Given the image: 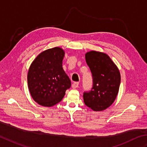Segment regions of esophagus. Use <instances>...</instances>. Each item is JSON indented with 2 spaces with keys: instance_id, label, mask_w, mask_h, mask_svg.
<instances>
[{
  "instance_id": "esophagus-1",
  "label": "esophagus",
  "mask_w": 147,
  "mask_h": 147,
  "mask_svg": "<svg viewBox=\"0 0 147 147\" xmlns=\"http://www.w3.org/2000/svg\"><path fill=\"white\" fill-rule=\"evenodd\" d=\"M79 82H75L72 84V85H71V86H72V88L74 89H76L77 88H78V86H79Z\"/></svg>"
}]
</instances>
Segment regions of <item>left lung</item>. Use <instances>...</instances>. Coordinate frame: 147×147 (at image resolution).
Listing matches in <instances>:
<instances>
[{"label": "left lung", "mask_w": 147, "mask_h": 147, "mask_svg": "<svg viewBox=\"0 0 147 147\" xmlns=\"http://www.w3.org/2000/svg\"><path fill=\"white\" fill-rule=\"evenodd\" d=\"M86 61L92 74V88L84 92V101L94 111L109 107L117 96L121 74L118 68L107 54L91 51L86 54Z\"/></svg>", "instance_id": "left-lung-1"}]
</instances>
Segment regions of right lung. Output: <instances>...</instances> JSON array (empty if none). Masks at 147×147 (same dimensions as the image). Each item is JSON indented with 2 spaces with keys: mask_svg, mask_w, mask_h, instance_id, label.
Instances as JSON below:
<instances>
[{
  "mask_svg": "<svg viewBox=\"0 0 147 147\" xmlns=\"http://www.w3.org/2000/svg\"><path fill=\"white\" fill-rule=\"evenodd\" d=\"M65 51L56 47L40 53L29 68L27 80L34 100L44 107H52L62 100L71 86L62 67Z\"/></svg>",
  "mask_w": 147,
  "mask_h": 147,
  "instance_id": "1",
  "label": "right lung"
}]
</instances>
